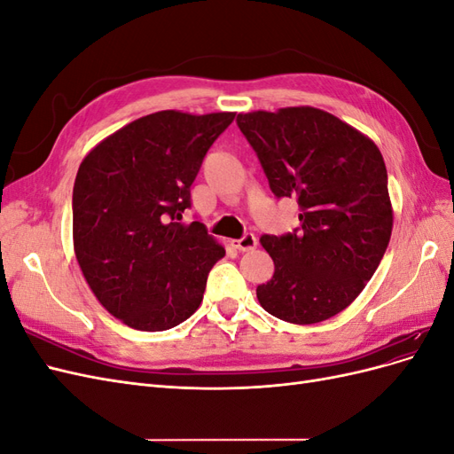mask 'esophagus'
I'll return each mask as SVG.
<instances>
[{"label":"esophagus","mask_w":454,"mask_h":454,"mask_svg":"<svg viewBox=\"0 0 454 454\" xmlns=\"http://www.w3.org/2000/svg\"><path fill=\"white\" fill-rule=\"evenodd\" d=\"M232 246H235L239 252H250L257 246V239H255V235H252V232H246L242 239L232 240Z\"/></svg>","instance_id":"34e87169"}]
</instances>
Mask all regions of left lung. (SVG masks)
<instances>
[{"instance_id": "left-lung-1", "label": "left lung", "mask_w": 454, "mask_h": 454, "mask_svg": "<svg viewBox=\"0 0 454 454\" xmlns=\"http://www.w3.org/2000/svg\"><path fill=\"white\" fill-rule=\"evenodd\" d=\"M237 125L277 199H295L301 227L263 235L274 274L261 307L290 324H318L362 294L388 248V174L367 136L322 109L239 114Z\"/></svg>"}]
</instances>
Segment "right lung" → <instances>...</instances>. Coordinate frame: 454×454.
Here are the masks:
<instances>
[{"label": "right lung", "mask_w": 454, "mask_h": 454, "mask_svg": "<svg viewBox=\"0 0 454 454\" xmlns=\"http://www.w3.org/2000/svg\"><path fill=\"white\" fill-rule=\"evenodd\" d=\"M235 114L157 112L107 136L74 185V248L102 307L164 332L193 314L225 255L200 222L182 223L202 160Z\"/></svg>", "instance_id": "add662e5"}]
</instances>
